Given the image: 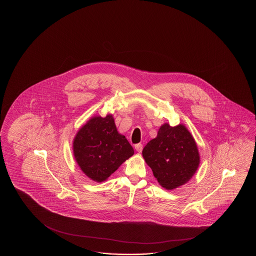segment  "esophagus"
<instances>
[{
  "mask_svg": "<svg viewBox=\"0 0 256 256\" xmlns=\"http://www.w3.org/2000/svg\"><path fill=\"white\" fill-rule=\"evenodd\" d=\"M134 148H136L137 152H142V144H136V146H134Z\"/></svg>",
  "mask_w": 256,
  "mask_h": 256,
  "instance_id": "1",
  "label": "esophagus"
}]
</instances>
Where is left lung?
Masks as SVG:
<instances>
[{
    "label": "left lung",
    "instance_id": "left-lung-1",
    "mask_svg": "<svg viewBox=\"0 0 256 256\" xmlns=\"http://www.w3.org/2000/svg\"><path fill=\"white\" fill-rule=\"evenodd\" d=\"M142 156L166 190L184 185L195 174L200 164L196 142L182 124L161 126L156 138L144 148Z\"/></svg>",
    "mask_w": 256,
    "mask_h": 256
}]
</instances>
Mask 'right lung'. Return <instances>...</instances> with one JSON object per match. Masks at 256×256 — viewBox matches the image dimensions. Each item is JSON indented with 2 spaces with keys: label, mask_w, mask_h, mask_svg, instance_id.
Returning <instances> with one entry per match:
<instances>
[{
  "label": "right lung",
  "mask_w": 256,
  "mask_h": 256,
  "mask_svg": "<svg viewBox=\"0 0 256 256\" xmlns=\"http://www.w3.org/2000/svg\"><path fill=\"white\" fill-rule=\"evenodd\" d=\"M76 163L90 180L102 182L134 154V149L116 129L112 115L94 117L82 127L73 142Z\"/></svg>",
  "instance_id": "right-lung-1"
}]
</instances>
